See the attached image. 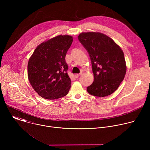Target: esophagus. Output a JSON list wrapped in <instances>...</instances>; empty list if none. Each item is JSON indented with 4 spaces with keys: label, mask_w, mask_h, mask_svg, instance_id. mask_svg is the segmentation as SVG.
<instances>
[{
    "label": "esophagus",
    "mask_w": 150,
    "mask_h": 150,
    "mask_svg": "<svg viewBox=\"0 0 150 150\" xmlns=\"http://www.w3.org/2000/svg\"><path fill=\"white\" fill-rule=\"evenodd\" d=\"M82 75V74H75V77L76 78H78V77H79V76H81Z\"/></svg>",
    "instance_id": "esophagus-1"
}]
</instances>
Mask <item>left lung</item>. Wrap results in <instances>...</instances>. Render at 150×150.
<instances>
[{"mask_svg": "<svg viewBox=\"0 0 150 150\" xmlns=\"http://www.w3.org/2000/svg\"><path fill=\"white\" fill-rule=\"evenodd\" d=\"M78 40L90 56L94 82L87 87L91 95L103 97L113 93L126 72L124 53L109 36L99 32L81 33Z\"/></svg>", "mask_w": 150, "mask_h": 150, "instance_id": "left-lung-1", "label": "left lung"}]
</instances>
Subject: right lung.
I'll return each mask as SVG.
<instances>
[{
    "mask_svg": "<svg viewBox=\"0 0 150 150\" xmlns=\"http://www.w3.org/2000/svg\"><path fill=\"white\" fill-rule=\"evenodd\" d=\"M72 36L59 35L41 42L28 63V78L35 91L41 97L55 100L69 92L71 80L67 71V53Z\"/></svg>",
    "mask_w": 150,
    "mask_h": 150,
    "instance_id": "add662e5",
    "label": "right lung"
}]
</instances>
